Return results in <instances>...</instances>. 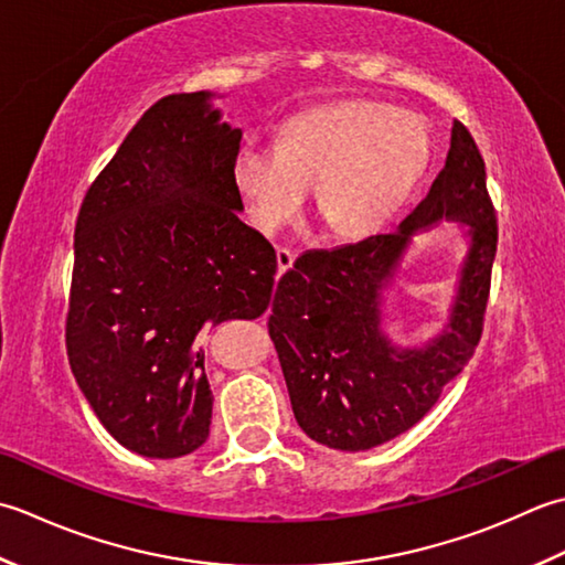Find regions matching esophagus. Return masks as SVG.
<instances>
[{
  "label": "esophagus",
  "instance_id": "obj_1",
  "mask_svg": "<svg viewBox=\"0 0 565 565\" xmlns=\"http://www.w3.org/2000/svg\"><path fill=\"white\" fill-rule=\"evenodd\" d=\"M275 256H278V275H282L287 268H292L295 253L290 248H278V253H275Z\"/></svg>",
  "mask_w": 565,
  "mask_h": 565
}]
</instances>
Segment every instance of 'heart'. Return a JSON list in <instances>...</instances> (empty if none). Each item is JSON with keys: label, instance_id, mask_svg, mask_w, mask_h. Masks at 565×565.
<instances>
[{"label": "heart", "instance_id": "1", "mask_svg": "<svg viewBox=\"0 0 565 565\" xmlns=\"http://www.w3.org/2000/svg\"><path fill=\"white\" fill-rule=\"evenodd\" d=\"M431 141L422 119L371 99H341L285 124L280 143L250 141L234 160V188L260 234L302 214L315 190L329 234H377L417 188Z\"/></svg>", "mask_w": 565, "mask_h": 565}]
</instances>
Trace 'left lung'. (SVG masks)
<instances>
[{"mask_svg": "<svg viewBox=\"0 0 565 565\" xmlns=\"http://www.w3.org/2000/svg\"><path fill=\"white\" fill-rule=\"evenodd\" d=\"M456 221L469 250L445 329L402 350L382 331L384 292L413 236ZM498 224L486 163L473 136L454 121L446 166L393 234L309 250L273 297L268 321L295 419L309 439L337 451H367L412 429L468 365L486 315Z\"/></svg>", "mask_w": 565, "mask_h": 565, "instance_id": "obj_1", "label": "left lung"}]
</instances>
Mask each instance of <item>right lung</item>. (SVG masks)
<instances>
[{"label":"right lung","instance_id":"1","mask_svg":"<svg viewBox=\"0 0 565 565\" xmlns=\"http://www.w3.org/2000/svg\"><path fill=\"white\" fill-rule=\"evenodd\" d=\"M214 92L148 109L85 194L75 224L67 359L105 429L146 458L206 441L212 390L202 339L256 319L273 295L275 250L241 222V129Z\"/></svg>","mask_w":565,"mask_h":565}]
</instances>
